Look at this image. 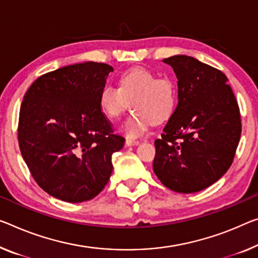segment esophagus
<instances>
[{
  "instance_id": "34e87169",
  "label": "esophagus",
  "mask_w": 258,
  "mask_h": 258,
  "mask_svg": "<svg viewBox=\"0 0 258 258\" xmlns=\"http://www.w3.org/2000/svg\"><path fill=\"white\" fill-rule=\"evenodd\" d=\"M125 144L128 145V146L138 145V144H140V141H137V140H130V138H128V140L125 141Z\"/></svg>"
}]
</instances>
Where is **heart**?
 <instances>
[{"label":"heart","mask_w":258,"mask_h":258,"mask_svg":"<svg viewBox=\"0 0 258 258\" xmlns=\"http://www.w3.org/2000/svg\"><path fill=\"white\" fill-rule=\"evenodd\" d=\"M177 85L170 77H158L150 69L136 67L118 78V89L102 86L99 93V108L107 117L117 118L128 107L134 112L122 124L128 137H138L150 124L161 123L173 115L177 106Z\"/></svg>","instance_id":"heart-1"}]
</instances>
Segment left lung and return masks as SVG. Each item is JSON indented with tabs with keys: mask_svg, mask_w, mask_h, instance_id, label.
I'll use <instances>...</instances> for the list:
<instances>
[{
	"mask_svg": "<svg viewBox=\"0 0 258 258\" xmlns=\"http://www.w3.org/2000/svg\"><path fill=\"white\" fill-rule=\"evenodd\" d=\"M177 77L179 101L154 142L153 170L168 189L201 191L231 167L241 116L224 73L187 55L165 58Z\"/></svg>",
	"mask_w": 258,
	"mask_h": 258,
	"instance_id": "8db88e82",
	"label": "left lung"
}]
</instances>
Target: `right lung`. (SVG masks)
<instances>
[{"mask_svg":"<svg viewBox=\"0 0 258 258\" xmlns=\"http://www.w3.org/2000/svg\"><path fill=\"white\" fill-rule=\"evenodd\" d=\"M113 68L84 62L35 79L19 110L18 143L39 187L69 203L96 197L113 170L112 154L124 138L99 108Z\"/></svg>","mask_w":258,"mask_h":258,"instance_id":"right-lung-1","label":"right lung"}]
</instances>
